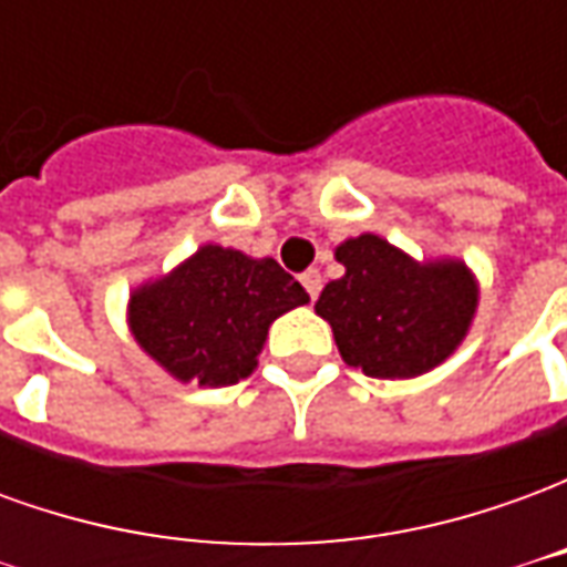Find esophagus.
<instances>
[{"label": "esophagus", "mask_w": 567, "mask_h": 567, "mask_svg": "<svg viewBox=\"0 0 567 567\" xmlns=\"http://www.w3.org/2000/svg\"><path fill=\"white\" fill-rule=\"evenodd\" d=\"M300 282H303V288H307V295L316 300L321 291V272L319 270H307L303 276H300Z\"/></svg>", "instance_id": "obj_1"}]
</instances>
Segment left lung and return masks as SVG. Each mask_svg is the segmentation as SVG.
<instances>
[{"label":"left lung","mask_w":567,"mask_h":567,"mask_svg":"<svg viewBox=\"0 0 567 567\" xmlns=\"http://www.w3.org/2000/svg\"><path fill=\"white\" fill-rule=\"evenodd\" d=\"M346 272L324 285L316 312L331 324L349 368L377 380H413L462 346L480 285L458 258L416 260L377 234L337 246Z\"/></svg>","instance_id":"8db88e82"}]
</instances>
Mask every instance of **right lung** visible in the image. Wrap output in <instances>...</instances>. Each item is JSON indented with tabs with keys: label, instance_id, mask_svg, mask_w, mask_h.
I'll return each mask as SVG.
<instances>
[{
	"label": "right lung",
	"instance_id": "obj_1",
	"mask_svg": "<svg viewBox=\"0 0 567 567\" xmlns=\"http://www.w3.org/2000/svg\"><path fill=\"white\" fill-rule=\"evenodd\" d=\"M303 303V285L272 258L206 243L130 291L127 324L173 380L224 389L255 373L272 321Z\"/></svg>",
	"mask_w": 567,
	"mask_h": 567
}]
</instances>
